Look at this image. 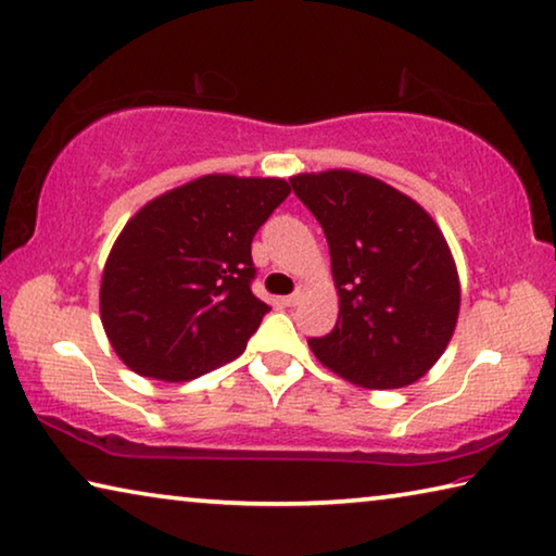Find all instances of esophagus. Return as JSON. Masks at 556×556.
<instances>
[{
    "mask_svg": "<svg viewBox=\"0 0 556 556\" xmlns=\"http://www.w3.org/2000/svg\"><path fill=\"white\" fill-rule=\"evenodd\" d=\"M302 296H304V289H302V287H299L294 294H289V296H285V299H281V302H285L287 306H296L299 302H302Z\"/></svg>",
    "mask_w": 556,
    "mask_h": 556,
    "instance_id": "esophagus-1",
    "label": "esophagus"
}]
</instances>
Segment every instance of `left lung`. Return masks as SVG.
<instances>
[{"mask_svg":"<svg viewBox=\"0 0 556 556\" xmlns=\"http://www.w3.org/2000/svg\"><path fill=\"white\" fill-rule=\"evenodd\" d=\"M289 182L324 227L339 294L337 326L309 339L316 361L368 391L420 381L460 314V277L438 223L393 185L346 167Z\"/></svg>","mask_w":556,"mask_h":556,"instance_id":"1","label":"left lung"}]
</instances>
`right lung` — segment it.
I'll list each match as a JSON object with an SVG mask.
<instances>
[{
	"label": "right lung",
	"instance_id": "obj_1",
	"mask_svg": "<svg viewBox=\"0 0 556 556\" xmlns=\"http://www.w3.org/2000/svg\"><path fill=\"white\" fill-rule=\"evenodd\" d=\"M281 178L202 175L146 202L103 264L99 309L138 376L192 381L227 364L269 312L252 294V237L289 195Z\"/></svg>",
	"mask_w": 556,
	"mask_h": 556
}]
</instances>
